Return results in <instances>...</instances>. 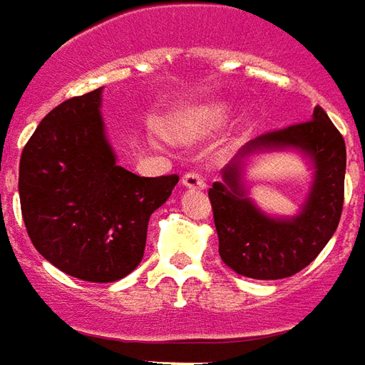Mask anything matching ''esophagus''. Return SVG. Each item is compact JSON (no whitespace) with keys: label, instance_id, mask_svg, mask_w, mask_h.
<instances>
[{"label":"esophagus","instance_id":"34e87169","mask_svg":"<svg viewBox=\"0 0 365 365\" xmlns=\"http://www.w3.org/2000/svg\"><path fill=\"white\" fill-rule=\"evenodd\" d=\"M182 187L190 188V190H204V188H206V182H204L202 175L190 170V173H187V175L182 177Z\"/></svg>","mask_w":365,"mask_h":365}]
</instances>
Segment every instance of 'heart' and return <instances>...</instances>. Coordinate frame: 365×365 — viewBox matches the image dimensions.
Wrapping results in <instances>:
<instances>
[{"mask_svg": "<svg viewBox=\"0 0 365 365\" xmlns=\"http://www.w3.org/2000/svg\"><path fill=\"white\" fill-rule=\"evenodd\" d=\"M230 121V108L224 104H212L180 113L170 121V135L180 143H192L202 137L216 133Z\"/></svg>", "mask_w": 365, "mask_h": 365, "instance_id": "1", "label": "heart"}]
</instances>
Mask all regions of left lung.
I'll return each mask as SVG.
<instances>
[{"label":"left lung","instance_id":"8db88e82","mask_svg":"<svg viewBox=\"0 0 365 365\" xmlns=\"http://www.w3.org/2000/svg\"><path fill=\"white\" fill-rule=\"evenodd\" d=\"M297 148L315 165L309 198L293 219H271L247 198L241 170L261 150ZM346 143L327 112L317 106L312 120L267 131L245 143L222 169V182L208 190L222 261L237 275L285 279L317 259L338 228L344 206Z\"/></svg>","mask_w":365,"mask_h":365}]
</instances>
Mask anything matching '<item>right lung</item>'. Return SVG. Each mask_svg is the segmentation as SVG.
Instances as JSON below:
<instances>
[{"label": "right lung", "instance_id": "1", "mask_svg": "<svg viewBox=\"0 0 365 365\" xmlns=\"http://www.w3.org/2000/svg\"><path fill=\"white\" fill-rule=\"evenodd\" d=\"M100 106L102 88L46 113L21 153L19 198L46 261L82 281L112 283L143 259L149 218L178 175L139 177L120 167Z\"/></svg>", "mask_w": 365, "mask_h": 365}]
</instances>
